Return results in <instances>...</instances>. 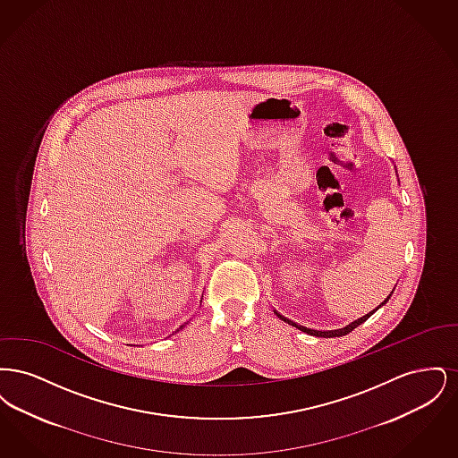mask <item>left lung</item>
Here are the masks:
<instances>
[{"label":"left lung","mask_w":458,"mask_h":458,"mask_svg":"<svg viewBox=\"0 0 458 458\" xmlns=\"http://www.w3.org/2000/svg\"><path fill=\"white\" fill-rule=\"evenodd\" d=\"M393 293V292H392ZM392 293L385 299V302H381V305L386 304L388 302V299L392 297ZM381 305H377L374 310H370L369 314H366V316H362V318H359L357 321H353V323H350V325H347L345 327H342V329H331V331H318V329H309V327H301V325H297V323H293V321H290V319H286V318H284L282 314H278L276 310V316L280 318V319H284V323H288V325H292V327H297V329H301V331H304V333H307V335H314V336H323V338H333V336H344V335H347V333H350L352 329H355V327H359V325H362L368 318H370Z\"/></svg>","instance_id":"obj_1"}]
</instances>
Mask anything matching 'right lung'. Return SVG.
I'll list each match as a JSON object with an SVG mask.
<instances>
[{
	"mask_svg": "<svg viewBox=\"0 0 458 458\" xmlns=\"http://www.w3.org/2000/svg\"><path fill=\"white\" fill-rule=\"evenodd\" d=\"M182 327H178V329H176V331H180V329H182ZM176 331H174V333H176Z\"/></svg>",
	"mask_w": 458,
	"mask_h": 458,
	"instance_id": "1",
	"label": "right lung"
}]
</instances>
